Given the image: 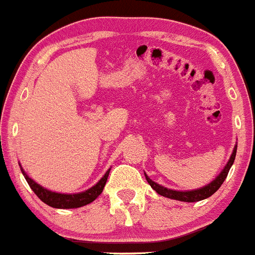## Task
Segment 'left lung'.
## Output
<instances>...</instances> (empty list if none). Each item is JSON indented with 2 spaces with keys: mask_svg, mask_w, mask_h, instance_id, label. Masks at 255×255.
<instances>
[{
  "mask_svg": "<svg viewBox=\"0 0 255 255\" xmlns=\"http://www.w3.org/2000/svg\"><path fill=\"white\" fill-rule=\"evenodd\" d=\"M236 149H238V146H235L231 158H230L229 163H227V165L225 167V169H223L222 172L220 173V176L217 177L214 181H212L209 185L205 186V187H203V189L192 190V191H173V190L165 189V187H163V186L158 185V183H155L154 181L150 180L149 177L146 176V174H145V177L152 189L158 192L159 195H161V196H165V198H169V199H174V200L187 201V203H194V201L204 200V199L212 196V195H213L214 192L220 189L221 186H222V183L225 182L226 177H227V174H229V172H230V168H231V165L234 164L235 156H236Z\"/></svg>",
  "mask_w": 255,
  "mask_h": 255,
  "instance_id": "left-lung-1",
  "label": "left lung"
}]
</instances>
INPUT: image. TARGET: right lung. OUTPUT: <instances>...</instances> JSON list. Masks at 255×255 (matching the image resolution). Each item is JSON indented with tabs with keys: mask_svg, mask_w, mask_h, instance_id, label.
I'll list each match as a JSON object with an SVG mask.
<instances>
[{
	"mask_svg": "<svg viewBox=\"0 0 255 255\" xmlns=\"http://www.w3.org/2000/svg\"><path fill=\"white\" fill-rule=\"evenodd\" d=\"M109 172L108 170L105 173V176L101 178L94 187H91L90 190L85 192H81V194H70V195H66V194H57V192H52V191H48V190L43 189L42 186H39L38 183H35L32 178L26 176L24 173L23 170V174L25 177L26 182L28 185L30 186V189L34 191V194L41 199L45 204L50 205L52 208H59V209H69V208H79V207H83V205H87L90 203L95 200V199L99 196V195L103 192L104 190V186H105L106 181H108V176H109Z\"/></svg>",
	"mask_w": 255,
	"mask_h": 255,
	"instance_id": "obj_1",
	"label": "right lung"
}]
</instances>
